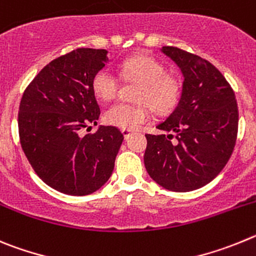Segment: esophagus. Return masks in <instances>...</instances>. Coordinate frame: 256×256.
I'll return each mask as SVG.
<instances>
[{
	"instance_id": "1",
	"label": "esophagus",
	"mask_w": 256,
	"mask_h": 256,
	"mask_svg": "<svg viewBox=\"0 0 256 256\" xmlns=\"http://www.w3.org/2000/svg\"><path fill=\"white\" fill-rule=\"evenodd\" d=\"M121 132H122L124 138H125V139H128V138L130 136L131 134H132V131L128 130V128H122V130H121Z\"/></svg>"
}]
</instances>
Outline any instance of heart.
Segmentation results:
<instances>
[{"label":"heart","mask_w":256,"mask_h":256,"mask_svg":"<svg viewBox=\"0 0 256 256\" xmlns=\"http://www.w3.org/2000/svg\"><path fill=\"white\" fill-rule=\"evenodd\" d=\"M121 74L125 79L142 82L135 93V100L139 102L111 106L104 114L108 125L134 130L150 118L149 104L158 114H166L177 103L178 82L168 75L166 66L154 57L145 54L130 57L121 64ZM92 88L100 100H114L118 90V78L111 68H100L93 76Z\"/></svg>","instance_id":"1"}]
</instances>
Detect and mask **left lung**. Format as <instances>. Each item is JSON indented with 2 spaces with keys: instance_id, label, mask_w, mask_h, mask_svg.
<instances>
[{
  "instance_id": "left-lung-1",
  "label": "left lung",
  "mask_w": 256,
  "mask_h": 256,
  "mask_svg": "<svg viewBox=\"0 0 256 256\" xmlns=\"http://www.w3.org/2000/svg\"><path fill=\"white\" fill-rule=\"evenodd\" d=\"M182 72L181 96L172 114L146 134L144 164L158 185L186 192L217 177L234 152L238 110L234 90L218 68L196 54L164 46Z\"/></svg>"
}]
</instances>
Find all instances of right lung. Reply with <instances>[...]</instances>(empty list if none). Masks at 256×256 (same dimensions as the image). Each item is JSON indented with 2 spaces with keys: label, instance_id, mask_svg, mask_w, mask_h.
<instances>
[{
  "label": "right lung",
  "instance_id": "right-lung-1",
  "mask_svg": "<svg viewBox=\"0 0 256 256\" xmlns=\"http://www.w3.org/2000/svg\"><path fill=\"white\" fill-rule=\"evenodd\" d=\"M107 50L78 48L50 61L28 85L19 107L20 144L36 174L54 190L88 195L111 177L124 135L96 125L100 114L92 80L108 62Z\"/></svg>",
  "mask_w": 256,
  "mask_h": 256
}]
</instances>
